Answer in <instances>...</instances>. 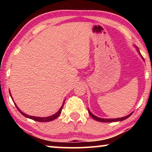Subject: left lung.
I'll return each mask as SVG.
<instances>
[{
	"instance_id": "obj_1",
	"label": "left lung",
	"mask_w": 152,
	"mask_h": 152,
	"mask_svg": "<svg viewBox=\"0 0 152 152\" xmlns=\"http://www.w3.org/2000/svg\"><path fill=\"white\" fill-rule=\"evenodd\" d=\"M135 47L137 48V52L139 53V54L140 55V56H141V58H142V60L144 61V59H143V58L142 57V56L141 55V53H140V51H139V49H138V48L137 47H136V46L135 45ZM88 113L90 114V115H91V116L93 118V119H94V120H96V121H100V122H104V123H110V122H116V121H123V120H125V119H127L128 117H129L131 115H132V113H130L129 115H127V116H125V117H121V118H116V119H103V118H101V117H96V116H95L94 115H93L92 114V113L90 111V110L89 109H88Z\"/></svg>"
}]
</instances>
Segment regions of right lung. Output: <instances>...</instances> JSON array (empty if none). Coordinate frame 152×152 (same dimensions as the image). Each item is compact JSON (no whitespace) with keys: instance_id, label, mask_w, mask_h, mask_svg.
<instances>
[{"instance_id":"obj_1","label":"right lung","mask_w":152,"mask_h":152,"mask_svg":"<svg viewBox=\"0 0 152 152\" xmlns=\"http://www.w3.org/2000/svg\"><path fill=\"white\" fill-rule=\"evenodd\" d=\"M9 93H10V95H11V99H12V95H11V92H10V91H9ZM12 101H13V100H12ZM13 102H14V101H13ZM64 102H65V101H64V102H63L62 105H61V107H60V109H59V110H58V111L57 113H56L54 115H51V116H49V117H39L30 116V115H27V114H25V113H24L23 112H22L21 110H20L19 109V107H17V105L16 104H15V102H14V104H15V106H16V107H17V109H18V110H19V111L20 113H21V114H22L23 115V116H25V117L29 118V119H33V120H34V121H39V122H48V121H51L54 120V119H56V118H58V117H59V115H60L61 114V110H62V108H63V107H64Z\"/></svg>"}]
</instances>
